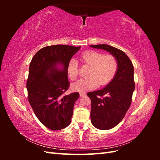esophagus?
<instances>
[{
	"label": "esophagus",
	"mask_w": 160,
	"mask_h": 160,
	"mask_svg": "<svg viewBox=\"0 0 160 160\" xmlns=\"http://www.w3.org/2000/svg\"><path fill=\"white\" fill-rule=\"evenodd\" d=\"M80 96L83 97V96H85L86 95V93H85V92H81V93H79Z\"/></svg>",
	"instance_id": "esophagus-1"
}]
</instances>
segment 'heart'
Returning a JSON list of instances; mask_svg holds the SVG:
<instances>
[{"label": "heart", "mask_w": 160, "mask_h": 160, "mask_svg": "<svg viewBox=\"0 0 160 160\" xmlns=\"http://www.w3.org/2000/svg\"><path fill=\"white\" fill-rule=\"evenodd\" d=\"M81 59L83 63L90 65L88 73L89 77L81 79L71 85L75 91L83 92L94 89L99 84L107 85L113 79L118 70L117 59L111 55H103L98 51L88 50L82 52ZM67 74L71 81L76 80L78 77V65L75 59L69 62Z\"/></svg>", "instance_id": "1"}]
</instances>
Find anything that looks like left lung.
<instances>
[{
    "label": "left lung",
    "mask_w": 160,
    "mask_h": 160,
    "mask_svg": "<svg viewBox=\"0 0 160 160\" xmlns=\"http://www.w3.org/2000/svg\"><path fill=\"white\" fill-rule=\"evenodd\" d=\"M90 47L108 51L118 63L113 79L107 86L87 94L91 101L92 124L99 129L108 130L120 123L132 103L135 89L133 66L128 55L117 48L105 44Z\"/></svg>",
    "instance_id": "1"
}]
</instances>
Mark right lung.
Masks as SVG:
<instances>
[{
    "label": "right lung",
    "mask_w": 160,
    "mask_h": 160,
    "mask_svg": "<svg viewBox=\"0 0 160 160\" xmlns=\"http://www.w3.org/2000/svg\"><path fill=\"white\" fill-rule=\"evenodd\" d=\"M81 47L57 45L43 47L31 61L27 81L28 99L37 118L51 130L70 124L79 93L67 95V65ZM60 67H59V65Z\"/></svg>",
    "instance_id": "obj_1"
}]
</instances>
